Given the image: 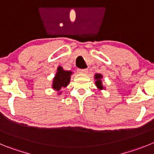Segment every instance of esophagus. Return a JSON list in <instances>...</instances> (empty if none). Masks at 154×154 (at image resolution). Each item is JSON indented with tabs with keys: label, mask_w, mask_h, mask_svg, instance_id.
Masks as SVG:
<instances>
[{
	"label": "esophagus",
	"mask_w": 154,
	"mask_h": 154,
	"mask_svg": "<svg viewBox=\"0 0 154 154\" xmlns=\"http://www.w3.org/2000/svg\"><path fill=\"white\" fill-rule=\"evenodd\" d=\"M79 74H86L88 73V70L87 69H78L77 70Z\"/></svg>",
	"instance_id": "34e87169"
}]
</instances>
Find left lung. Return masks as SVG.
I'll return each mask as SVG.
<instances>
[{
  "mask_svg": "<svg viewBox=\"0 0 154 154\" xmlns=\"http://www.w3.org/2000/svg\"><path fill=\"white\" fill-rule=\"evenodd\" d=\"M94 80H95V85L97 88L100 91L102 90H105L106 87L103 85V75L100 74H96L94 75Z\"/></svg>",
  "mask_w": 154,
  "mask_h": 154,
  "instance_id": "left-lung-1",
  "label": "left lung"
}]
</instances>
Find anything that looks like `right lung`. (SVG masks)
Segmentation results:
<instances>
[{
	"label": "right lung",
	"mask_w": 154,
	"mask_h": 154,
	"mask_svg": "<svg viewBox=\"0 0 154 154\" xmlns=\"http://www.w3.org/2000/svg\"><path fill=\"white\" fill-rule=\"evenodd\" d=\"M74 74L71 70H65L60 66L57 69V73L52 81V89L57 92V95H60L61 89L66 87L70 81V77Z\"/></svg>",
	"instance_id": "right-lung-1"
}]
</instances>
